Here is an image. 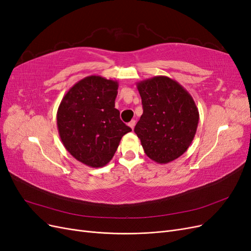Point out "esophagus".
Returning <instances> with one entry per match:
<instances>
[{"mask_svg": "<svg viewBox=\"0 0 251 251\" xmlns=\"http://www.w3.org/2000/svg\"><path fill=\"white\" fill-rule=\"evenodd\" d=\"M135 125H136V121L135 120H132V121H130V123H128V126H130V127L132 128V130H134Z\"/></svg>", "mask_w": 251, "mask_h": 251, "instance_id": "34e87169", "label": "esophagus"}]
</instances>
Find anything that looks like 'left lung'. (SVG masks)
<instances>
[{"label": "left lung", "instance_id": "1", "mask_svg": "<svg viewBox=\"0 0 251 251\" xmlns=\"http://www.w3.org/2000/svg\"><path fill=\"white\" fill-rule=\"evenodd\" d=\"M143 114L134 131L144 153L165 164L184 154L191 146L199 123V111L192 95L168 76L137 82Z\"/></svg>", "mask_w": 251, "mask_h": 251}]
</instances>
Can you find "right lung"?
Segmentation results:
<instances>
[{
  "instance_id": "right-lung-1",
  "label": "right lung",
  "mask_w": 251,
  "mask_h": 251,
  "mask_svg": "<svg viewBox=\"0 0 251 251\" xmlns=\"http://www.w3.org/2000/svg\"><path fill=\"white\" fill-rule=\"evenodd\" d=\"M118 82L98 75L77 81L63 97L56 123L69 153L90 168L110 162L123 136L131 132L115 109Z\"/></svg>"
}]
</instances>
